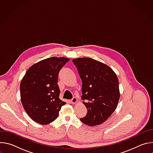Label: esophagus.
Segmentation results:
<instances>
[{
  "label": "esophagus",
  "instance_id": "esophagus-1",
  "mask_svg": "<svg viewBox=\"0 0 153 153\" xmlns=\"http://www.w3.org/2000/svg\"><path fill=\"white\" fill-rule=\"evenodd\" d=\"M71 102L72 104H76L77 102V99L76 97H74L71 100Z\"/></svg>",
  "mask_w": 153,
  "mask_h": 153
}]
</instances>
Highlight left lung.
I'll return each mask as SVG.
<instances>
[{
	"instance_id": "8db88e82",
	"label": "left lung",
	"mask_w": 153,
	"mask_h": 153,
	"mask_svg": "<svg viewBox=\"0 0 153 153\" xmlns=\"http://www.w3.org/2000/svg\"><path fill=\"white\" fill-rule=\"evenodd\" d=\"M82 81L83 103L88 112L80 120L88 126L106 121L113 113L120 98L119 80L107 65L89 57L73 59Z\"/></svg>"
}]
</instances>
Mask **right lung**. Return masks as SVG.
<instances>
[{
	"label": "right lung",
	"instance_id": "add662e5",
	"mask_svg": "<svg viewBox=\"0 0 153 153\" xmlns=\"http://www.w3.org/2000/svg\"><path fill=\"white\" fill-rule=\"evenodd\" d=\"M70 59L52 57L38 62L27 71L20 82V99L25 111L34 122L47 125L58 116L66 104L59 99L57 84L60 69Z\"/></svg>",
	"mask_w": 153,
	"mask_h": 153
}]
</instances>
